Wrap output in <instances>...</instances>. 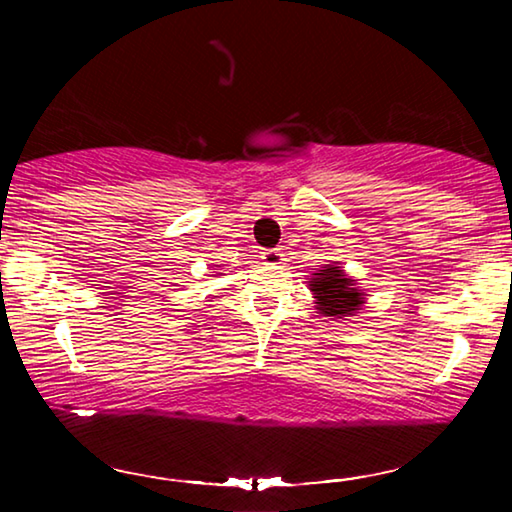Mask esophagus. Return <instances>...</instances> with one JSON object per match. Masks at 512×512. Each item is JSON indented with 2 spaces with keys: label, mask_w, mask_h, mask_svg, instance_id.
Returning a JSON list of instances; mask_svg holds the SVG:
<instances>
[{
  "label": "esophagus",
  "mask_w": 512,
  "mask_h": 512,
  "mask_svg": "<svg viewBox=\"0 0 512 512\" xmlns=\"http://www.w3.org/2000/svg\"><path fill=\"white\" fill-rule=\"evenodd\" d=\"M262 259H264V264L277 266V264H282V262H284V255H282L280 250H277V248H271V250H264V253H262Z\"/></svg>",
  "instance_id": "34e87169"
}]
</instances>
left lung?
I'll return each mask as SVG.
<instances>
[{
	"label": "left lung",
	"instance_id": "1",
	"mask_svg": "<svg viewBox=\"0 0 512 512\" xmlns=\"http://www.w3.org/2000/svg\"><path fill=\"white\" fill-rule=\"evenodd\" d=\"M309 289L316 298V309L325 316L348 320L345 316H354L363 305V293L357 282L350 280L336 264H327L311 275Z\"/></svg>",
	"mask_w": 512,
	"mask_h": 512
}]
</instances>
